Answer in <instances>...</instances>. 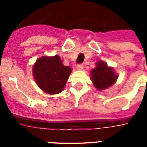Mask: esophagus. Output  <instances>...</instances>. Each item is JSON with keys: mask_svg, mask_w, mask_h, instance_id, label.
<instances>
[{"mask_svg": "<svg viewBox=\"0 0 147 147\" xmlns=\"http://www.w3.org/2000/svg\"><path fill=\"white\" fill-rule=\"evenodd\" d=\"M77 69H78V70H82V69H84V65L83 64L77 65Z\"/></svg>", "mask_w": 147, "mask_h": 147, "instance_id": "obj_1", "label": "esophagus"}]
</instances>
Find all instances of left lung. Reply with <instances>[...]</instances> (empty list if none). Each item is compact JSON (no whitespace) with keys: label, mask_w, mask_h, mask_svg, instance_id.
<instances>
[{"label":"left lung","mask_w":147,"mask_h":147,"mask_svg":"<svg viewBox=\"0 0 147 147\" xmlns=\"http://www.w3.org/2000/svg\"><path fill=\"white\" fill-rule=\"evenodd\" d=\"M96 67L90 71V76L94 88L98 91H105L114 85L118 78L113 67L108 66L104 61H98Z\"/></svg>","instance_id":"left-lung-1"}]
</instances>
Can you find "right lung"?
Returning <instances> with one entry per match:
<instances>
[{"label":"right lung","instance_id":"add662e5","mask_svg":"<svg viewBox=\"0 0 147 147\" xmlns=\"http://www.w3.org/2000/svg\"><path fill=\"white\" fill-rule=\"evenodd\" d=\"M71 72V68L63 65L59 55H43L33 66V76L36 85L49 94L62 92Z\"/></svg>","mask_w":147,"mask_h":147}]
</instances>
